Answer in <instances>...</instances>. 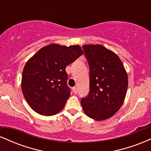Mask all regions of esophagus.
<instances>
[{
	"label": "esophagus",
	"instance_id": "34e87169",
	"mask_svg": "<svg viewBox=\"0 0 151 151\" xmlns=\"http://www.w3.org/2000/svg\"><path fill=\"white\" fill-rule=\"evenodd\" d=\"M73 91L74 93H77V87H73Z\"/></svg>",
	"mask_w": 151,
	"mask_h": 151
}]
</instances>
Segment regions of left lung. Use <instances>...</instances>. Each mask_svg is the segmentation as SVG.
<instances>
[{
	"instance_id": "1",
	"label": "left lung",
	"mask_w": 151,
	"mask_h": 151,
	"mask_svg": "<svg viewBox=\"0 0 151 151\" xmlns=\"http://www.w3.org/2000/svg\"><path fill=\"white\" fill-rule=\"evenodd\" d=\"M89 66V92L81 104L87 116L103 121L114 116L124 103L128 75L116 54L101 45L82 46Z\"/></svg>"
}]
</instances>
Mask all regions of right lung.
<instances>
[{
    "label": "right lung",
    "mask_w": 151,
    "mask_h": 151,
    "mask_svg": "<svg viewBox=\"0 0 151 151\" xmlns=\"http://www.w3.org/2000/svg\"><path fill=\"white\" fill-rule=\"evenodd\" d=\"M83 53L79 45L51 44L27 62L22 72V91L35 111L52 116L64 108L71 91L65 68Z\"/></svg>",
    "instance_id": "obj_1"
}]
</instances>
